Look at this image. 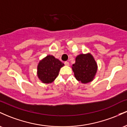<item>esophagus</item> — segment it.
Returning <instances> with one entry per match:
<instances>
[{
    "label": "esophagus",
    "instance_id": "34e87169",
    "mask_svg": "<svg viewBox=\"0 0 127 127\" xmlns=\"http://www.w3.org/2000/svg\"><path fill=\"white\" fill-rule=\"evenodd\" d=\"M64 64L65 65H67V66H68V65H69V63H68V62H64Z\"/></svg>",
    "mask_w": 127,
    "mask_h": 127
}]
</instances>
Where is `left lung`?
Returning a JSON list of instances; mask_svg holds the SVG:
<instances>
[{
    "label": "left lung",
    "instance_id": "8db88e82",
    "mask_svg": "<svg viewBox=\"0 0 127 127\" xmlns=\"http://www.w3.org/2000/svg\"><path fill=\"white\" fill-rule=\"evenodd\" d=\"M72 68L77 81L87 84L95 78L98 65L93 55L88 52L78 55Z\"/></svg>",
    "mask_w": 127,
    "mask_h": 127
}]
</instances>
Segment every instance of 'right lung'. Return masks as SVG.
Returning <instances> with one entry per match:
<instances>
[{
  "label": "right lung",
  "instance_id": "add662e5",
  "mask_svg": "<svg viewBox=\"0 0 127 127\" xmlns=\"http://www.w3.org/2000/svg\"><path fill=\"white\" fill-rule=\"evenodd\" d=\"M64 64L53 55H48L39 61L37 76L43 84H51L57 78L60 68Z\"/></svg>",
  "mask_w": 127,
  "mask_h": 127
}]
</instances>
